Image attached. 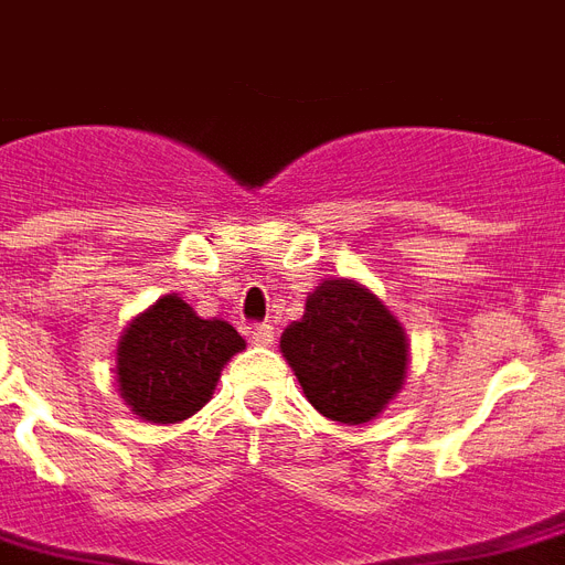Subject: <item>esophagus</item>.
Segmentation results:
<instances>
[{"label":"esophagus","mask_w":565,"mask_h":565,"mask_svg":"<svg viewBox=\"0 0 565 565\" xmlns=\"http://www.w3.org/2000/svg\"><path fill=\"white\" fill-rule=\"evenodd\" d=\"M252 338H254V343H260V347H269V343L275 340V329H273V326H266V322H260V326H254Z\"/></svg>","instance_id":"1"}]
</instances>
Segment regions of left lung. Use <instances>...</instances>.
<instances>
[{
    "label": "left lung",
    "mask_w": 565,
    "mask_h": 565,
    "mask_svg": "<svg viewBox=\"0 0 565 565\" xmlns=\"http://www.w3.org/2000/svg\"><path fill=\"white\" fill-rule=\"evenodd\" d=\"M281 352L311 406L340 424L373 420L406 382V331L350 278L308 296L305 317L284 329Z\"/></svg>",
    "instance_id": "obj_1"
}]
</instances>
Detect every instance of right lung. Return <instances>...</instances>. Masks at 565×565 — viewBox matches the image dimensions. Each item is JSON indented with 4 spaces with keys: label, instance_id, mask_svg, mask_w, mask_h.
<instances>
[{
    "label": "right lung",
    "instance_id": "right-lung-1",
    "mask_svg": "<svg viewBox=\"0 0 565 565\" xmlns=\"http://www.w3.org/2000/svg\"><path fill=\"white\" fill-rule=\"evenodd\" d=\"M245 350L225 320H201L178 292H168L129 322L118 340V391L132 415L178 424L213 397L222 367Z\"/></svg>",
    "mask_w": 565,
    "mask_h": 565
}]
</instances>
